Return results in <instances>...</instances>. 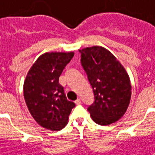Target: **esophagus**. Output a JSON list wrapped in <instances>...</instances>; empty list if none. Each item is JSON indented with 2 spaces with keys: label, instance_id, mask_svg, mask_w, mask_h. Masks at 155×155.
Returning <instances> with one entry per match:
<instances>
[{
  "label": "esophagus",
  "instance_id": "obj_1",
  "mask_svg": "<svg viewBox=\"0 0 155 155\" xmlns=\"http://www.w3.org/2000/svg\"><path fill=\"white\" fill-rule=\"evenodd\" d=\"M75 104H81V101H80V99H77L75 101Z\"/></svg>",
  "mask_w": 155,
  "mask_h": 155
}]
</instances>
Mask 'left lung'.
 <instances>
[{
    "label": "left lung",
    "mask_w": 155,
    "mask_h": 155,
    "mask_svg": "<svg viewBox=\"0 0 155 155\" xmlns=\"http://www.w3.org/2000/svg\"><path fill=\"white\" fill-rule=\"evenodd\" d=\"M81 64L94 93L87 111L94 122L108 125L123 117L130 104L129 75L115 56L99 46L80 50Z\"/></svg>",
    "instance_id": "1"
}]
</instances>
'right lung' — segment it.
<instances>
[{"label":"right lung","instance_id":"obj_1","mask_svg":"<svg viewBox=\"0 0 155 155\" xmlns=\"http://www.w3.org/2000/svg\"><path fill=\"white\" fill-rule=\"evenodd\" d=\"M73 52H47L39 56L30 68L23 87L25 104L33 118L42 127L58 131L68 124L75 106L69 101L59 83V76Z\"/></svg>","mask_w":155,"mask_h":155}]
</instances>
